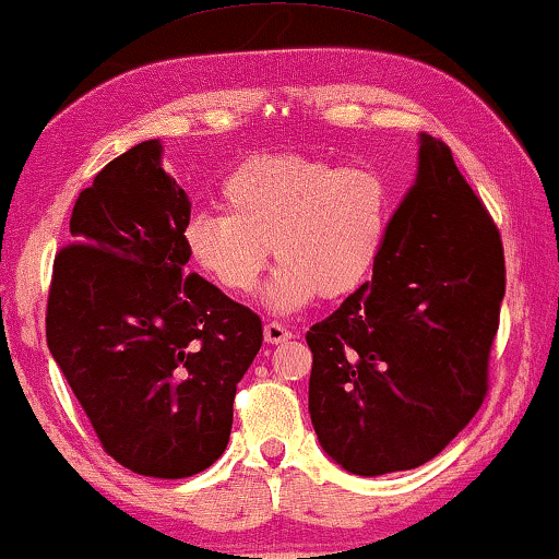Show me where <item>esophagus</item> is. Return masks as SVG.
Instances as JSON below:
<instances>
[{
    "label": "esophagus",
    "mask_w": 559,
    "mask_h": 559,
    "mask_svg": "<svg viewBox=\"0 0 559 559\" xmlns=\"http://www.w3.org/2000/svg\"><path fill=\"white\" fill-rule=\"evenodd\" d=\"M289 338H293V331H289L287 325L274 323V320H272V323L264 325V341L272 343V346H274V343H285Z\"/></svg>",
    "instance_id": "esophagus-1"
}]
</instances>
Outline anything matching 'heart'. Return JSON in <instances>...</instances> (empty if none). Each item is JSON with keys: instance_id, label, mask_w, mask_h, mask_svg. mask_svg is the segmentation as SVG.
Segmentation results:
<instances>
[{"instance_id": "1", "label": "heart", "mask_w": 559, "mask_h": 559, "mask_svg": "<svg viewBox=\"0 0 559 559\" xmlns=\"http://www.w3.org/2000/svg\"><path fill=\"white\" fill-rule=\"evenodd\" d=\"M221 209L188 218L182 241L193 262L228 295H249L270 262L264 293L274 312L318 295L335 300L371 277L386 241L392 195L371 167H338L308 155L254 157L221 186Z\"/></svg>"}]
</instances>
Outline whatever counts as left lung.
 <instances>
[{"label": "left lung", "instance_id": "1", "mask_svg": "<svg viewBox=\"0 0 559 559\" xmlns=\"http://www.w3.org/2000/svg\"><path fill=\"white\" fill-rule=\"evenodd\" d=\"M503 289L499 228L448 144L419 134L373 280L305 335L320 448L356 476L432 461L484 404Z\"/></svg>", "mask_w": 559, "mask_h": 559}]
</instances>
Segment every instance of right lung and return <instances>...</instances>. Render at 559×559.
<instances>
[{"instance_id":"right-lung-1","label":"right lung","mask_w":559,"mask_h":559,"mask_svg":"<svg viewBox=\"0 0 559 559\" xmlns=\"http://www.w3.org/2000/svg\"><path fill=\"white\" fill-rule=\"evenodd\" d=\"M190 201L159 140L111 159L81 190L52 264L45 335L106 453L152 478H188L228 445L236 384L262 320L188 274Z\"/></svg>"}]
</instances>
